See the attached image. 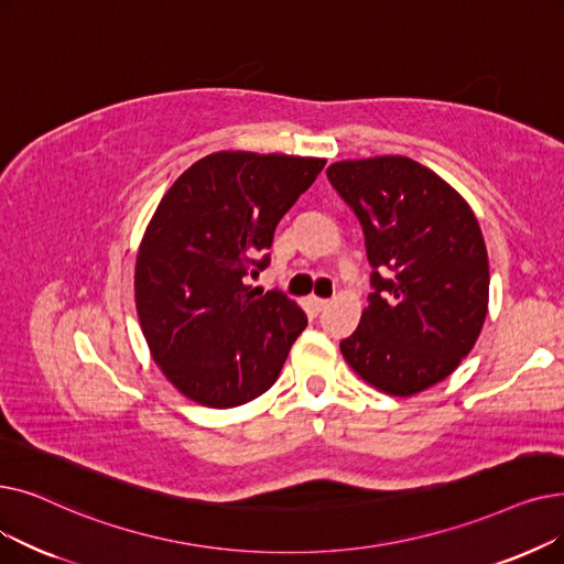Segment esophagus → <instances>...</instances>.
<instances>
[{"label":"esophagus","mask_w":564,"mask_h":564,"mask_svg":"<svg viewBox=\"0 0 564 564\" xmlns=\"http://www.w3.org/2000/svg\"><path fill=\"white\" fill-rule=\"evenodd\" d=\"M327 304H329V300H323V297H315V295L306 297V306H308L313 313H321V311H325V308H327Z\"/></svg>","instance_id":"obj_1"}]
</instances>
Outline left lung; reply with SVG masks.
<instances>
[{
	"mask_svg": "<svg viewBox=\"0 0 564 564\" xmlns=\"http://www.w3.org/2000/svg\"><path fill=\"white\" fill-rule=\"evenodd\" d=\"M327 177L357 214L373 267L369 306L340 352L384 394H417L456 369L486 321L488 256L475 212L408 156L338 161Z\"/></svg>",
	"mask_w": 564,
	"mask_h": 564,
	"instance_id": "left-lung-1",
	"label": "left lung"
}]
</instances>
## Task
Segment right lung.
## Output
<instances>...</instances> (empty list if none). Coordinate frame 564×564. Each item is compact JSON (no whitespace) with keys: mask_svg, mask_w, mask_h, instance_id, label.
I'll return each mask as SVG.
<instances>
[{"mask_svg":"<svg viewBox=\"0 0 564 564\" xmlns=\"http://www.w3.org/2000/svg\"><path fill=\"white\" fill-rule=\"evenodd\" d=\"M325 159L216 152L161 198L138 249L135 308L163 376L207 408L258 399L283 369L306 315L247 276L269 264L283 214Z\"/></svg>","mask_w":564,"mask_h":564,"instance_id":"1","label":"right lung"}]
</instances>
